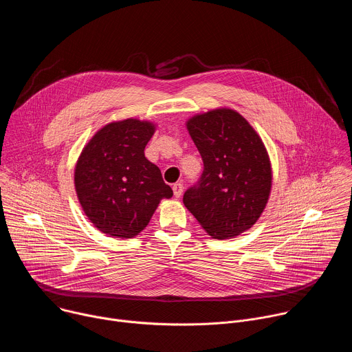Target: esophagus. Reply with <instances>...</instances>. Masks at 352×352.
<instances>
[{
    "mask_svg": "<svg viewBox=\"0 0 352 352\" xmlns=\"http://www.w3.org/2000/svg\"><path fill=\"white\" fill-rule=\"evenodd\" d=\"M182 189H184V186H182V184H181V182H177V184H174V185H173L174 196H175V197H179V196L182 195Z\"/></svg>",
    "mask_w": 352,
    "mask_h": 352,
    "instance_id": "obj_1",
    "label": "esophagus"
}]
</instances>
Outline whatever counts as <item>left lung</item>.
Listing matches in <instances>:
<instances>
[{
  "label": "left lung",
  "instance_id": "obj_1",
  "mask_svg": "<svg viewBox=\"0 0 352 352\" xmlns=\"http://www.w3.org/2000/svg\"><path fill=\"white\" fill-rule=\"evenodd\" d=\"M186 128L202 156L204 173L185 190L184 205L213 238L236 236L258 221L267 204L272 167L266 147L230 109L195 116Z\"/></svg>",
  "mask_w": 352,
  "mask_h": 352
}]
</instances>
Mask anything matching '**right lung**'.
I'll use <instances>...</instances> for the list:
<instances>
[{
    "label": "right lung",
    "instance_id": "1",
    "mask_svg": "<svg viewBox=\"0 0 352 352\" xmlns=\"http://www.w3.org/2000/svg\"><path fill=\"white\" fill-rule=\"evenodd\" d=\"M155 125L128 118L103 126L83 147L75 189L93 226L109 236L132 238L173 196L160 168L144 157Z\"/></svg>",
    "mask_w": 352,
    "mask_h": 352
}]
</instances>
